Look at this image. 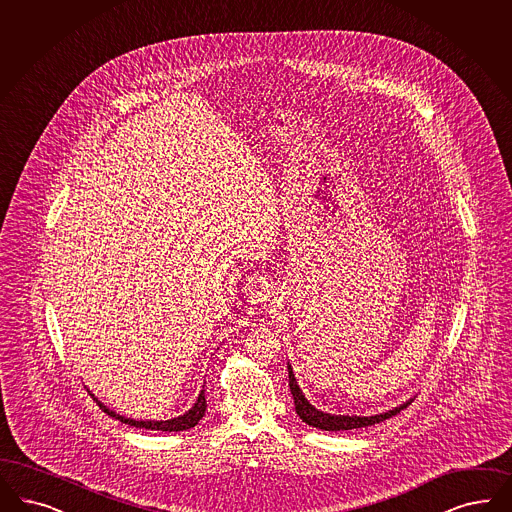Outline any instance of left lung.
<instances>
[{"instance_id": "left-lung-1", "label": "left lung", "mask_w": 512, "mask_h": 512, "mask_svg": "<svg viewBox=\"0 0 512 512\" xmlns=\"http://www.w3.org/2000/svg\"><path fill=\"white\" fill-rule=\"evenodd\" d=\"M288 387H290V393L294 398V406H296V414L300 416L302 421H305L309 427H317L322 431H351V429H360V427H370V425H376L381 423L389 417L397 416L400 410L408 408V404H412L414 398L402 402L397 408L393 410H387L383 414H374V416H336V414H326L322 410H317L302 393L298 381L294 378V372H292V366L288 364Z\"/></svg>"}]
</instances>
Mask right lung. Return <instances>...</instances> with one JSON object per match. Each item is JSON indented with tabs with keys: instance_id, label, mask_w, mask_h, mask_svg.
Listing matches in <instances>:
<instances>
[{
	"instance_id": "obj_1",
	"label": "right lung",
	"mask_w": 512,
	"mask_h": 512,
	"mask_svg": "<svg viewBox=\"0 0 512 512\" xmlns=\"http://www.w3.org/2000/svg\"><path fill=\"white\" fill-rule=\"evenodd\" d=\"M93 397H95V395H93ZM96 402H98V406H100L108 416L119 419V421H121V423H125V425H131V427H136V429H148V431H167V433H172V431H188L191 427H195V425L203 419V416H205V410H207L205 385H203V389H201L199 397H197L195 404L191 406L190 410H188L186 414H182V416L178 417H172V419H159V421H157V419H148V421H144V419H133V417L119 416V414H115L114 410H110L108 406H104L98 398H96Z\"/></svg>"
}]
</instances>
